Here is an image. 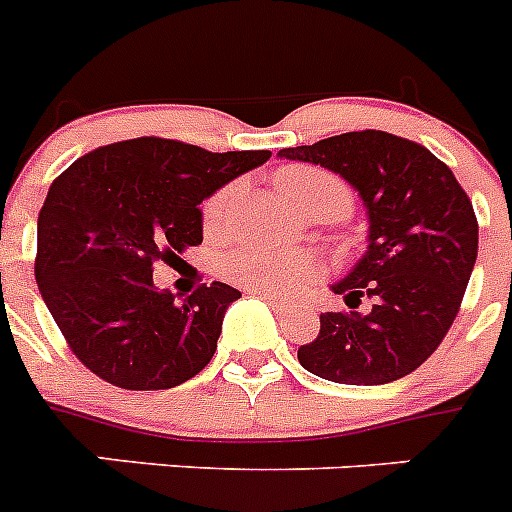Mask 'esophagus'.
<instances>
[{
  "label": "esophagus",
  "mask_w": 512,
  "mask_h": 512,
  "mask_svg": "<svg viewBox=\"0 0 512 512\" xmlns=\"http://www.w3.org/2000/svg\"><path fill=\"white\" fill-rule=\"evenodd\" d=\"M255 296H260V299L270 301L273 306H278V309H291V299H286V296H281V293H273V291H252Z\"/></svg>",
  "instance_id": "34e87169"
}]
</instances>
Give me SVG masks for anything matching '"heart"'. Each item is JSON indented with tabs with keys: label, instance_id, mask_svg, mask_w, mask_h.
Instances as JSON below:
<instances>
[{
	"label": "heart",
	"instance_id": "1",
	"mask_svg": "<svg viewBox=\"0 0 512 512\" xmlns=\"http://www.w3.org/2000/svg\"><path fill=\"white\" fill-rule=\"evenodd\" d=\"M275 185L281 188L288 201L306 211L311 206H337L342 213L350 208V190L340 177L330 172L291 164L275 175ZM234 190L224 188L213 195L203 208L206 229H219L231 206ZM226 275L239 286L252 291H288L309 281L314 273V262L309 255L296 250H273V247H242L226 260Z\"/></svg>",
	"mask_w": 512,
	"mask_h": 512
}]
</instances>
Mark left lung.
I'll list each match as a JSON object with an SVG mask.
<instances>
[{
  "instance_id": "8db88e82",
  "label": "left lung",
  "mask_w": 512,
  "mask_h": 512,
  "mask_svg": "<svg viewBox=\"0 0 512 512\" xmlns=\"http://www.w3.org/2000/svg\"><path fill=\"white\" fill-rule=\"evenodd\" d=\"M281 159L319 164L358 193L366 208V252L332 283L350 311L319 314V335L299 363L335 384L397 381L428 361L456 319L477 262L471 201L441 159L386 131H350ZM363 295L372 309L358 312Z\"/></svg>"
}]
</instances>
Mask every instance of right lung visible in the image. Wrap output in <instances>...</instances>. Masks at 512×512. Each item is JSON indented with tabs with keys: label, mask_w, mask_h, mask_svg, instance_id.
<instances>
[{
	"label": "right lung",
	"mask_w": 512,
	"mask_h": 512,
	"mask_svg": "<svg viewBox=\"0 0 512 512\" xmlns=\"http://www.w3.org/2000/svg\"><path fill=\"white\" fill-rule=\"evenodd\" d=\"M270 151H213L172 139L118 141L53 180L38 213L35 281L79 361L121 389H172L216 353L242 296L213 281L188 299L154 286V262L203 242L201 203Z\"/></svg>",
	"instance_id": "1"
}]
</instances>
